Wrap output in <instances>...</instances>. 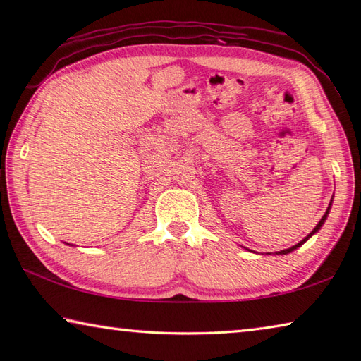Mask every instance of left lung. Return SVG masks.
<instances>
[{
  "instance_id": "left-lung-1",
  "label": "left lung",
  "mask_w": 361,
  "mask_h": 361,
  "mask_svg": "<svg viewBox=\"0 0 361 361\" xmlns=\"http://www.w3.org/2000/svg\"><path fill=\"white\" fill-rule=\"evenodd\" d=\"M332 202L334 200H331V203H329V208H327V211H326V214H324V216H323V219H321L319 221H318V225L315 226V228H313V231L307 235V237H304V239L301 240V242H299V243H296V245H293V247H290V248H287V250H282V251H276V255H279V256H282V255H288V252H291V251H295L296 248H299V247H301V245L302 243H305V242H307L309 239H310V237L313 235V234H317L318 231H319V229H321V226H323L324 225V221L327 220V217H329V212H331V208H332ZM267 255H271V252H267Z\"/></svg>"
}]
</instances>
